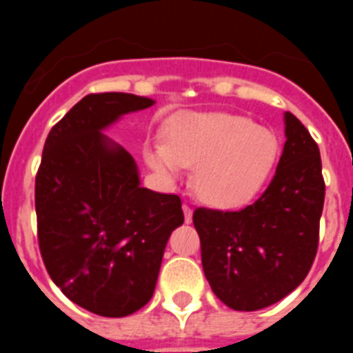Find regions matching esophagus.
Instances as JSON below:
<instances>
[{
    "label": "esophagus",
    "mask_w": 353,
    "mask_h": 353,
    "mask_svg": "<svg viewBox=\"0 0 353 353\" xmlns=\"http://www.w3.org/2000/svg\"><path fill=\"white\" fill-rule=\"evenodd\" d=\"M183 214H185V223L189 224L192 221V210L189 205H183Z\"/></svg>",
    "instance_id": "obj_1"
}]
</instances>
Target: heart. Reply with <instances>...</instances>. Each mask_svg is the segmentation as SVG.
Segmentation results:
<instances>
[{"instance_id": "obj_1", "label": "heart", "mask_w": 353, "mask_h": 353, "mask_svg": "<svg viewBox=\"0 0 353 353\" xmlns=\"http://www.w3.org/2000/svg\"><path fill=\"white\" fill-rule=\"evenodd\" d=\"M279 143L251 118L179 113L164 125V143L146 150L155 171L176 176L194 168L192 189L212 207H236L258 192L276 164Z\"/></svg>"}]
</instances>
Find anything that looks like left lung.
Segmentation results:
<instances>
[{
  "instance_id": "1",
  "label": "left lung",
  "mask_w": 353,
  "mask_h": 353,
  "mask_svg": "<svg viewBox=\"0 0 353 353\" xmlns=\"http://www.w3.org/2000/svg\"><path fill=\"white\" fill-rule=\"evenodd\" d=\"M286 143L263 194L240 210L196 208L201 263L212 292L232 310L256 311L297 288L313 265L325 199L316 141L285 113Z\"/></svg>"
}]
</instances>
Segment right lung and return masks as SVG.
I'll return each instance as SVG.
<instances>
[{
    "label": "right lung",
    "mask_w": 353,
    "mask_h": 353,
    "mask_svg": "<svg viewBox=\"0 0 353 353\" xmlns=\"http://www.w3.org/2000/svg\"><path fill=\"white\" fill-rule=\"evenodd\" d=\"M152 99L90 93L51 129L35 179L39 248L54 285L77 305L120 318L152 299L182 201L139 185L138 166L102 130Z\"/></svg>",
    "instance_id": "1"
}]
</instances>
